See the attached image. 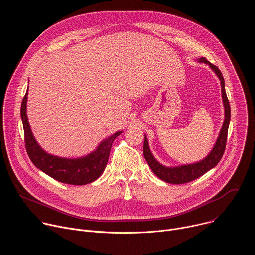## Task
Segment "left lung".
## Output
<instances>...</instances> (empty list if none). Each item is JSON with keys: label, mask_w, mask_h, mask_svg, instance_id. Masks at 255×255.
Segmentation results:
<instances>
[{"label": "left lung", "mask_w": 255, "mask_h": 255, "mask_svg": "<svg viewBox=\"0 0 255 255\" xmlns=\"http://www.w3.org/2000/svg\"><path fill=\"white\" fill-rule=\"evenodd\" d=\"M200 62H204L209 64V66L213 69V71L219 78L221 83V92H222V99L225 109V118L224 122L221 128V131L219 133V137H218L212 151L207 155L206 158L203 160L192 163V164H185V165H179L175 167H167L162 164H160L152 155L149 146H148V141L146 136L144 137V143H143V154L145 159H146L148 165L154 172L156 176H158L161 180H164L165 183L168 184H174V185H180V184H186L190 183V181L200 177L213 167H215L218 162H219L224 154L225 147H226V142H227V133H228V127L230 122V104L226 95L225 91V82L224 78L221 74L220 69L218 68L216 65L209 62L205 57H202L199 59Z\"/></svg>", "instance_id": "obj_1"}]
</instances>
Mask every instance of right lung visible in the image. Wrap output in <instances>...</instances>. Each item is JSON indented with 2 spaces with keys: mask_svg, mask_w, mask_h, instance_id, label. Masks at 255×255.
Masks as SVG:
<instances>
[{
  "mask_svg": "<svg viewBox=\"0 0 255 255\" xmlns=\"http://www.w3.org/2000/svg\"><path fill=\"white\" fill-rule=\"evenodd\" d=\"M28 90L21 105V118L24 128L25 147L33 164L50 177L63 184L83 186L96 180L106 168L113 141L122 131L108 137L100 143L97 149L81 158H62L45 152L36 142L26 114Z\"/></svg>",
  "mask_w": 255,
  "mask_h": 255,
  "instance_id": "obj_1",
  "label": "right lung"
}]
</instances>
